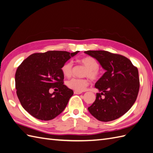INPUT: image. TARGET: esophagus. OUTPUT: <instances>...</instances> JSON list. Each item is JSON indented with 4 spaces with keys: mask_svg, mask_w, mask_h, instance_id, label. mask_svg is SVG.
<instances>
[{
    "mask_svg": "<svg viewBox=\"0 0 153 153\" xmlns=\"http://www.w3.org/2000/svg\"><path fill=\"white\" fill-rule=\"evenodd\" d=\"M74 94L79 95V94H82V92H81V91H74Z\"/></svg>",
    "mask_w": 153,
    "mask_h": 153,
    "instance_id": "1",
    "label": "esophagus"
}]
</instances>
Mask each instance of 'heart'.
I'll return each mask as SVG.
<instances>
[{
	"instance_id": "1",
	"label": "heart",
	"mask_w": 153,
	"mask_h": 153,
	"mask_svg": "<svg viewBox=\"0 0 153 153\" xmlns=\"http://www.w3.org/2000/svg\"><path fill=\"white\" fill-rule=\"evenodd\" d=\"M80 63L86 68V70L84 73V76H88L91 80H97L99 77V64L96 59L92 57H85L82 58ZM73 63L67 62L62 67V72L65 77H70L72 74ZM89 84L87 79H72L67 81L66 85L69 88L77 91H82Z\"/></svg>"
}]
</instances>
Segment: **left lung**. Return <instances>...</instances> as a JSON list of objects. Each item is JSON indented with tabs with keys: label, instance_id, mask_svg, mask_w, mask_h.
Listing matches in <instances>:
<instances>
[{
	"label": "left lung",
	"instance_id": "8db88e82",
	"mask_svg": "<svg viewBox=\"0 0 153 153\" xmlns=\"http://www.w3.org/2000/svg\"><path fill=\"white\" fill-rule=\"evenodd\" d=\"M106 71L95 84L100 93L88 107L93 116L100 121L116 120L131 108L140 89L138 70L129 59L105 51H88Z\"/></svg>",
	"mask_w": 153,
	"mask_h": 153
}]
</instances>
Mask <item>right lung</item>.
<instances>
[{
  "instance_id": "obj_1",
  "label": "right lung",
  "mask_w": 153,
  "mask_h": 153,
  "mask_svg": "<svg viewBox=\"0 0 153 153\" xmlns=\"http://www.w3.org/2000/svg\"><path fill=\"white\" fill-rule=\"evenodd\" d=\"M79 52L34 53L18 67L15 78L17 95L23 108L33 117L49 121L64 110L73 91L64 84L62 67ZM51 87L58 91L51 94Z\"/></svg>"
}]
</instances>
